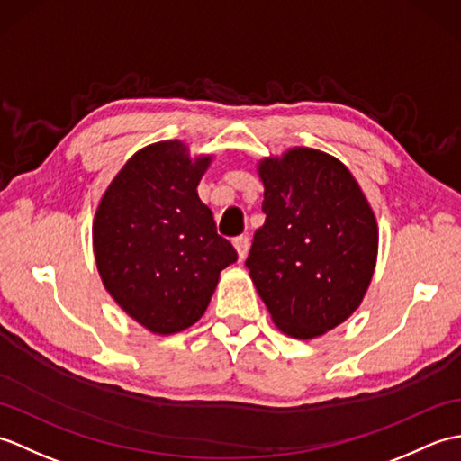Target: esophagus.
<instances>
[{"label": "esophagus", "instance_id": "1", "mask_svg": "<svg viewBox=\"0 0 461 461\" xmlns=\"http://www.w3.org/2000/svg\"><path fill=\"white\" fill-rule=\"evenodd\" d=\"M233 248L238 251V259L243 261L248 256V248H249V238L248 236H238L233 238Z\"/></svg>", "mask_w": 461, "mask_h": 461}]
</instances>
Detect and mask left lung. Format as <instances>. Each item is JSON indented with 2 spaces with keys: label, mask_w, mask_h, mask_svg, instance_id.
Instances as JSON below:
<instances>
[{
  "label": "left lung",
  "mask_w": 461,
  "mask_h": 461,
  "mask_svg": "<svg viewBox=\"0 0 461 461\" xmlns=\"http://www.w3.org/2000/svg\"><path fill=\"white\" fill-rule=\"evenodd\" d=\"M266 223L246 259L276 325L319 337L352 315L372 279L376 220L347 166L312 149L261 162Z\"/></svg>",
  "instance_id": "obj_1"
}]
</instances>
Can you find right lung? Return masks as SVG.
<instances>
[{
	"instance_id": "obj_1",
	"label": "right lung",
	"mask_w": 461,
	"mask_h": 461,
	"mask_svg": "<svg viewBox=\"0 0 461 461\" xmlns=\"http://www.w3.org/2000/svg\"><path fill=\"white\" fill-rule=\"evenodd\" d=\"M208 164L210 156L192 162L178 140L146 146L116 174L95 215V259L106 291L158 335L194 325L220 271L238 261L195 190Z\"/></svg>"
}]
</instances>
